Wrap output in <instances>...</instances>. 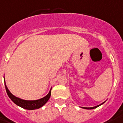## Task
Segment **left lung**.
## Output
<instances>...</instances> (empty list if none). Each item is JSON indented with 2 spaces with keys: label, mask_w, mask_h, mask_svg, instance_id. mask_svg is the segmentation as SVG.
<instances>
[{
  "label": "left lung",
  "mask_w": 123,
  "mask_h": 123,
  "mask_svg": "<svg viewBox=\"0 0 123 123\" xmlns=\"http://www.w3.org/2000/svg\"><path fill=\"white\" fill-rule=\"evenodd\" d=\"M102 104L99 105H98V106H94V107H90V108H86V107H83V108H85V109H94V108H97V107H98L99 106H100V105H101Z\"/></svg>",
  "instance_id": "8db88e82"
}]
</instances>
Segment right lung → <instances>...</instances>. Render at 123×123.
Segmentation results:
<instances>
[{"label": "right lung", "instance_id": "add662e5", "mask_svg": "<svg viewBox=\"0 0 123 123\" xmlns=\"http://www.w3.org/2000/svg\"><path fill=\"white\" fill-rule=\"evenodd\" d=\"M5 87L7 95L9 96V98L11 99V101H12L14 103H15V104L17 105H18V106H20V107L24 108V109H27V110H35V109H37V108H40V107L43 106V105L47 102V101L49 99V98L51 97V90L49 91V94H47L46 96H45L44 98H42V99H38V100H24V99H21L20 98H17V97H15V96H13V94L9 92V90H8V88H7V87L6 86V85Z\"/></svg>", "mask_w": 123, "mask_h": 123}]
</instances>
